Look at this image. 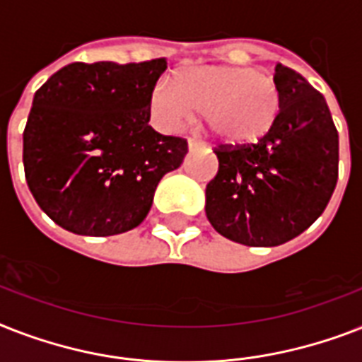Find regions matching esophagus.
Masks as SVG:
<instances>
[{
	"instance_id": "34e87169",
	"label": "esophagus",
	"mask_w": 362,
	"mask_h": 362,
	"mask_svg": "<svg viewBox=\"0 0 362 362\" xmlns=\"http://www.w3.org/2000/svg\"><path fill=\"white\" fill-rule=\"evenodd\" d=\"M204 144L201 141H197V139H187V150L189 152H193V150H203Z\"/></svg>"
}]
</instances>
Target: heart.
Here are the masks:
<instances>
[{
	"label": "heart",
	"mask_w": 362,
	"mask_h": 362,
	"mask_svg": "<svg viewBox=\"0 0 362 362\" xmlns=\"http://www.w3.org/2000/svg\"><path fill=\"white\" fill-rule=\"evenodd\" d=\"M278 110L274 78L237 65L189 67L175 76V84L159 81L150 95V112L159 127L180 131L199 112L210 135L229 146L257 142L274 125Z\"/></svg>",
	"instance_id": "obj_1"
}]
</instances>
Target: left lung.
<instances>
[{
	"instance_id": "8db88e82",
	"label": "left lung",
	"mask_w": 362,
	"mask_h": 362,
	"mask_svg": "<svg viewBox=\"0 0 362 362\" xmlns=\"http://www.w3.org/2000/svg\"><path fill=\"white\" fill-rule=\"evenodd\" d=\"M280 112L263 139L216 150L206 218L244 246H280L325 210L338 180V133L325 99L303 76L276 65Z\"/></svg>"
}]
</instances>
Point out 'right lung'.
Instances as JSON below:
<instances>
[{
	"label": "right lung",
	"mask_w": 362,
	"mask_h": 362,
	"mask_svg": "<svg viewBox=\"0 0 362 362\" xmlns=\"http://www.w3.org/2000/svg\"><path fill=\"white\" fill-rule=\"evenodd\" d=\"M167 59L69 64L33 95L24 129L31 195L65 231L110 237L135 229L152 209L187 142L152 129L150 95Z\"/></svg>",
	"instance_id": "add662e5"
}]
</instances>
